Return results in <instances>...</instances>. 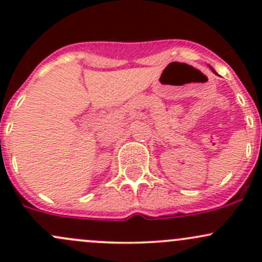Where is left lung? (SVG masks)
I'll return each mask as SVG.
<instances>
[{"label":"left lung","instance_id":"left-lung-1","mask_svg":"<svg viewBox=\"0 0 262 262\" xmlns=\"http://www.w3.org/2000/svg\"><path fill=\"white\" fill-rule=\"evenodd\" d=\"M210 68H212V67H210ZM212 71H213V72H214V70H213V68H212Z\"/></svg>","mask_w":262,"mask_h":262}]
</instances>
